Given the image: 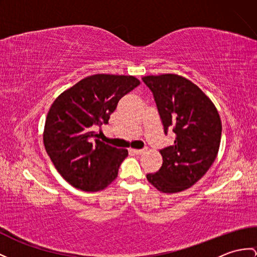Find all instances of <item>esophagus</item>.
<instances>
[{"label":"esophagus","mask_w":257,"mask_h":257,"mask_svg":"<svg viewBox=\"0 0 257 257\" xmlns=\"http://www.w3.org/2000/svg\"><path fill=\"white\" fill-rule=\"evenodd\" d=\"M144 152H145V149H130V153L134 155H142Z\"/></svg>","instance_id":"obj_1"}]
</instances>
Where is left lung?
Instances as JSON below:
<instances>
[{"mask_svg": "<svg viewBox=\"0 0 257 257\" xmlns=\"http://www.w3.org/2000/svg\"><path fill=\"white\" fill-rule=\"evenodd\" d=\"M153 92L165 134L174 133L172 146L160 149L162 166L147 180L162 193H178L195 184L215 161L221 121L210 99L192 81L176 74L142 78Z\"/></svg>", "mask_w": 257, "mask_h": 257, "instance_id": "obj_1", "label": "left lung"}]
</instances>
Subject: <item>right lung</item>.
Segmentation results:
<instances>
[{
  "mask_svg": "<svg viewBox=\"0 0 257 257\" xmlns=\"http://www.w3.org/2000/svg\"><path fill=\"white\" fill-rule=\"evenodd\" d=\"M140 84L134 76L97 74L54 100L47 115L43 144L56 170L74 187L97 192L116 179L127 150L99 141L98 136L118 100Z\"/></svg>",
  "mask_w": 257,
  "mask_h": 257,
  "instance_id": "1",
  "label": "right lung"
}]
</instances>
